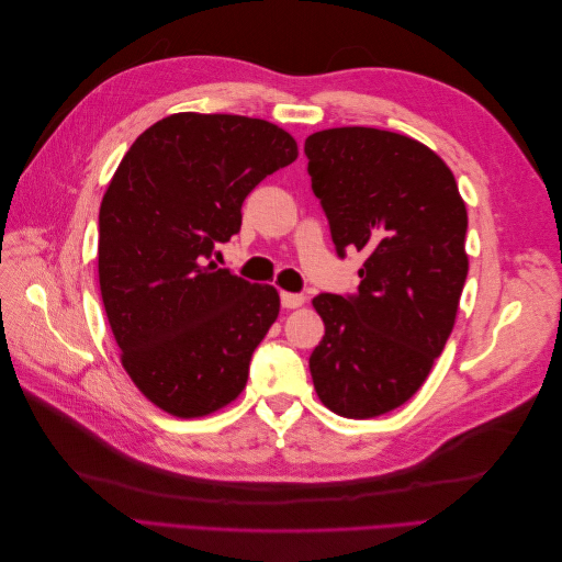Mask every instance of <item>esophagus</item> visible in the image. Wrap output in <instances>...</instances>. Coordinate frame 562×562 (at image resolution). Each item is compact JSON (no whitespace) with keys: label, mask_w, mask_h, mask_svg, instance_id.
Instances as JSON below:
<instances>
[{"label":"esophagus","mask_w":562,"mask_h":562,"mask_svg":"<svg viewBox=\"0 0 562 562\" xmlns=\"http://www.w3.org/2000/svg\"><path fill=\"white\" fill-rule=\"evenodd\" d=\"M304 302H307V297H304L302 293H281L283 310H297Z\"/></svg>","instance_id":"1"}]
</instances>
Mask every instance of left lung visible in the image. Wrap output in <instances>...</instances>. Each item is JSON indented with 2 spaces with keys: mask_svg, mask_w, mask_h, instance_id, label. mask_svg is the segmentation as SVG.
Listing matches in <instances>:
<instances>
[{
  "mask_svg": "<svg viewBox=\"0 0 562 562\" xmlns=\"http://www.w3.org/2000/svg\"><path fill=\"white\" fill-rule=\"evenodd\" d=\"M304 155L337 255H368L359 291L314 297L326 335L312 380L333 413L370 419L411 398L448 342L469 271L467 206L443 159L401 133L318 131Z\"/></svg>",
  "mask_w": 562,
  "mask_h": 562,
  "instance_id": "8db88e82",
  "label": "left lung"
}]
</instances>
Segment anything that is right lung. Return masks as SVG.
<instances>
[{"label": "right lung", "mask_w": 562, "mask_h": 562, "mask_svg": "<svg viewBox=\"0 0 562 562\" xmlns=\"http://www.w3.org/2000/svg\"><path fill=\"white\" fill-rule=\"evenodd\" d=\"M295 159L265 119L180 112L119 164L98 215L100 295L122 366L161 411L203 417L244 391L281 302L211 258L255 184Z\"/></svg>", "instance_id": "1"}]
</instances>
